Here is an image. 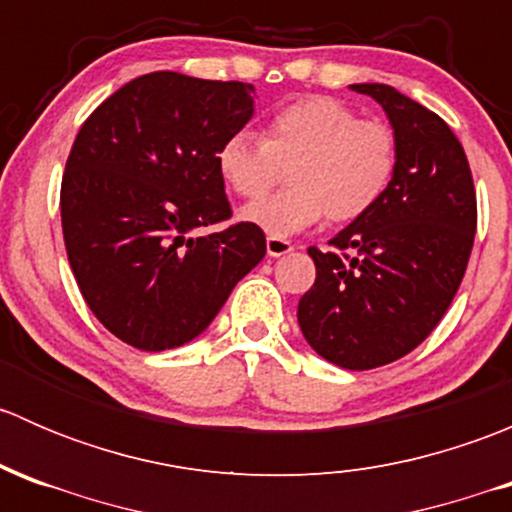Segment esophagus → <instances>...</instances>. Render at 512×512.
<instances>
[{
    "instance_id": "obj_1",
    "label": "esophagus",
    "mask_w": 512,
    "mask_h": 512,
    "mask_svg": "<svg viewBox=\"0 0 512 512\" xmlns=\"http://www.w3.org/2000/svg\"><path fill=\"white\" fill-rule=\"evenodd\" d=\"M294 250V245L285 237H267V255L270 257H282V255H289V252Z\"/></svg>"
}]
</instances>
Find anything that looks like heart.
<instances>
[{"label":"heart","mask_w":512,"mask_h":512,"mask_svg":"<svg viewBox=\"0 0 512 512\" xmlns=\"http://www.w3.org/2000/svg\"><path fill=\"white\" fill-rule=\"evenodd\" d=\"M401 146L394 126L359 118L332 96H302L277 108L265 133L237 131L218 148V170L232 193L259 198L289 167L285 194L255 200L240 210L245 223L272 237H289L317 225L352 223L389 193Z\"/></svg>","instance_id":"1"}]
</instances>
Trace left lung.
<instances>
[{
  "instance_id": "8db88e82",
  "label": "left lung",
  "mask_w": 512,
  "mask_h": 512,
  "mask_svg": "<svg viewBox=\"0 0 512 512\" xmlns=\"http://www.w3.org/2000/svg\"><path fill=\"white\" fill-rule=\"evenodd\" d=\"M352 91L381 103L401 158L389 193L329 240L309 247L314 287L299 299L304 339L342 369L391 364L436 329L451 307L476 237L471 165L448 123L386 84Z\"/></svg>"
}]
</instances>
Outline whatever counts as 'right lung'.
<instances>
[{
	"label": "right lung",
	"mask_w": 512,
	"mask_h": 512,
	"mask_svg": "<svg viewBox=\"0 0 512 512\" xmlns=\"http://www.w3.org/2000/svg\"><path fill=\"white\" fill-rule=\"evenodd\" d=\"M242 81L175 71L138 76L81 126L61 180V227L76 285L98 322L163 352L208 329L265 257V232L235 223L218 148L252 118Z\"/></svg>",
	"instance_id": "1"
}]
</instances>
